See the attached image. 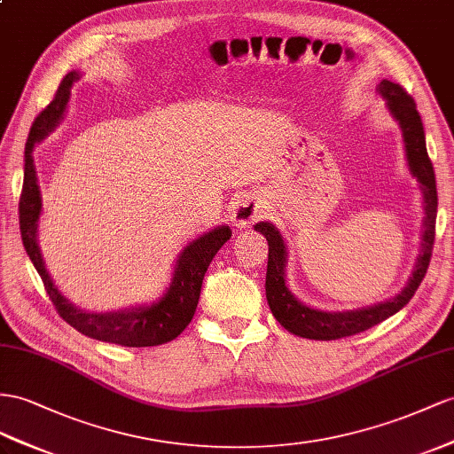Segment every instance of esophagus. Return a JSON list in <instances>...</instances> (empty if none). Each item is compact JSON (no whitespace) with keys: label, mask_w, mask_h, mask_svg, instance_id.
Wrapping results in <instances>:
<instances>
[{"label":"esophagus","mask_w":454,"mask_h":454,"mask_svg":"<svg viewBox=\"0 0 454 454\" xmlns=\"http://www.w3.org/2000/svg\"><path fill=\"white\" fill-rule=\"evenodd\" d=\"M264 213L261 201L253 200V197H241L234 205H231V218H234L236 226L246 228L259 220Z\"/></svg>","instance_id":"esophagus-1"}]
</instances>
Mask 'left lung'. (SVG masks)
I'll return each instance as SVG.
<instances>
[{
  "instance_id": "8db88e82",
  "label": "left lung",
  "mask_w": 454,
  "mask_h": 454,
  "mask_svg": "<svg viewBox=\"0 0 454 454\" xmlns=\"http://www.w3.org/2000/svg\"><path fill=\"white\" fill-rule=\"evenodd\" d=\"M381 96L387 99L389 111L395 119L399 121L403 128V137L406 145V157H409V165L418 182L422 184L424 197H426V231H424V243H422V254L418 259L416 270L411 278L409 286L403 292L393 297L386 303H380L376 307H368L363 310H351V312H322L301 305L299 301L289 294L284 282V266H286V246L284 239L272 224L259 223L254 230L269 241V266H266V299L274 318L282 324V326L295 335L307 340H341L347 335H355L364 332L376 324L383 322L386 318L393 317L399 312L412 295L416 294L418 286L422 284L424 276L427 272L429 261H432L434 253V241H435V218H437V188H435V172L432 159L427 155L426 149V136L420 113L416 111V103L412 96L403 86L383 80L380 84Z\"/></svg>"
}]
</instances>
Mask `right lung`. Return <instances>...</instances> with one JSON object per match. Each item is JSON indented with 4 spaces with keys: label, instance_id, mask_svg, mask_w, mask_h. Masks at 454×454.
<instances>
[{
    "label": "right lung",
    "instance_id": "right-lung-1",
    "mask_svg": "<svg viewBox=\"0 0 454 454\" xmlns=\"http://www.w3.org/2000/svg\"><path fill=\"white\" fill-rule=\"evenodd\" d=\"M78 78L76 73H68L59 88H57L53 99L45 106L40 114L34 119L28 132L27 147H25V182H22L20 201H19V224L20 238L32 264L42 278L45 292H48L55 310L59 317L71 324L74 330L99 341L116 343L124 347H155L176 340L192 322L197 303H200L201 284L207 272V266L211 264L216 251L230 239L231 231L228 226H220L208 234L195 239L185 247L178 259L176 272H174L172 286L159 303L132 309L128 312H113V315H94L73 307L68 301L57 292L51 278L45 272V266L40 254L36 228L42 211L40 190L36 184V170H34L32 149L43 136L51 132L55 124L65 113L71 86Z\"/></svg>",
    "mask_w": 454,
    "mask_h": 454
}]
</instances>
